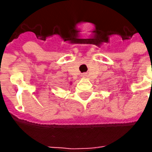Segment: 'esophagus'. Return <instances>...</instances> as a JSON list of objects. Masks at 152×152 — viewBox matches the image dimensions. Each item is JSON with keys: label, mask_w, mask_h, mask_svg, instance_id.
Returning <instances> with one entry per match:
<instances>
[{"label": "esophagus", "mask_w": 152, "mask_h": 152, "mask_svg": "<svg viewBox=\"0 0 152 152\" xmlns=\"http://www.w3.org/2000/svg\"><path fill=\"white\" fill-rule=\"evenodd\" d=\"M82 76H83V77H85V76H86V74H85V73H83V74H82Z\"/></svg>", "instance_id": "obj_1"}]
</instances>
